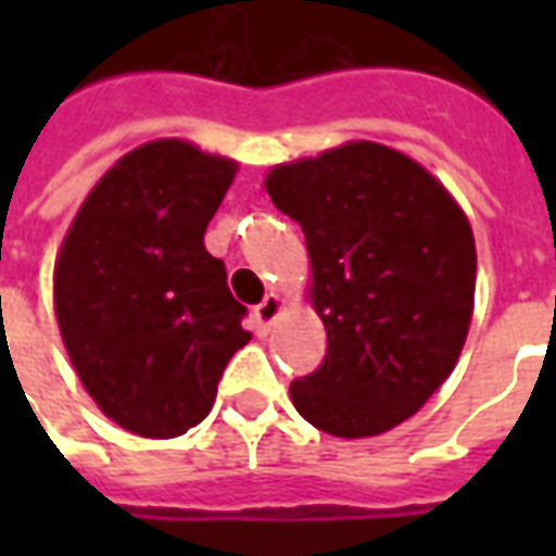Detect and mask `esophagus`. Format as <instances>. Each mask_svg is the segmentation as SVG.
<instances>
[{
	"label": "esophagus",
	"mask_w": 556,
	"mask_h": 556,
	"mask_svg": "<svg viewBox=\"0 0 556 556\" xmlns=\"http://www.w3.org/2000/svg\"><path fill=\"white\" fill-rule=\"evenodd\" d=\"M282 313H286V301H282L279 294H267L265 301L258 303V306L253 309L255 325H258V333H267V330H270V325H274V321H277Z\"/></svg>",
	"instance_id": "esophagus-1"
}]
</instances>
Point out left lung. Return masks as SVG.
Masks as SVG:
<instances>
[{"label":"left lung","mask_w":556,"mask_h":556,"mask_svg":"<svg viewBox=\"0 0 556 556\" xmlns=\"http://www.w3.org/2000/svg\"><path fill=\"white\" fill-rule=\"evenodd\" d=\"M274 205L298 219L321 366L291 381L306 422L333 438H375L414 417L465 349L477 243L467 214L426 166L351 139L265 175Z\"/></svg>","instance_id":"obj_1"}]
</instances>
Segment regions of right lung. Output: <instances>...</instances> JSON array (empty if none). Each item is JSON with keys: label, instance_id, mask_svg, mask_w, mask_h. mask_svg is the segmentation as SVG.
<instances>
[{"label": "right lung", "instance_id": "right-lung-1", "mask_svg": "<svg viewBox=\"0 0 556 556\" xmlns=\"http://www.w3.org/2000/svg\"><path fill=\"white\" fill-rule=\"evenodd\" d=\"M238 160L151 139L103 172L71 219L53 306L86 393L139 438H178L207 417L231 354L250 342L205 229Z\"/></svg>", "mask_w": 556, "mask_h": 556}]
</instances>
